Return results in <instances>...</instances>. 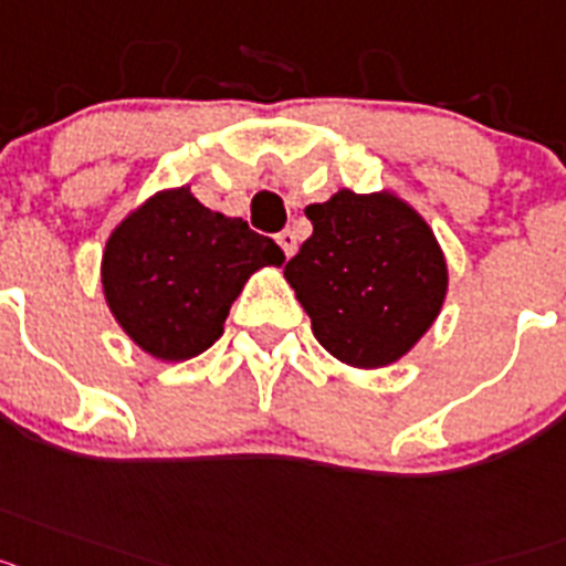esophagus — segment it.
Instances as JSON below:
<instances>
[{
    "instance_id": "obj_1",
    "label": "esophagus",
    "mask_w": 566,
    "mask_h": 566,
    "mask_svg": "<svg viewBox=\"0 0 566 566\" xmlns=\"http://www.w3.org/2000/svg\"><path fill=\"white\" fill-rule=\"evenodd\" d=\"M276 239H279V248L284 250V255H287V259H290V255H293V253H296L298 239H296V233H293V230H282V233H279Z\"/></svg>"
}]
</instances>
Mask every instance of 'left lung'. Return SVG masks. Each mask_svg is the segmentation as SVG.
Returning a JSON list of instances; mask_svg holds the SVG:
<instances>
[{
    "label": "left lung",
    "mask_w": 566,
    "mask_h": 566,
    "mask_svg": "<svg viewBox=\"0 0 566 566\" xmlns=\"http://www.w3.org/2000/svg\"><path fill=\"white\" fill-rule=\"evenodd\" d=\"M304 216L313 235L284 264L313 336L342 365L390 367L444 307L450 270L424 216L396 190L342 188Z\"/></svg>",
    "instance_id": "8db88e82"
}]
</instances>
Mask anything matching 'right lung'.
Masks as SVG:
<instances>
[{
	"instance_id": "obj_1",
	"label": "right lung",
	"mask_w": 566,
	"mask_h": 566,
	"mask_svg": "<svg viewBox=\"0 0 566 566\" xmlns=\"http://www.w3.org/2000/svg\"><path fill=\"white\" fill-rule=\"evenodd\" d=\"M284 250L205 208L190 185L156 190L111 230L102 293L125 336L159 361H188L224 333L230 304Z\"/></svg>"
}]
</instances>
